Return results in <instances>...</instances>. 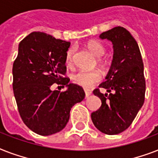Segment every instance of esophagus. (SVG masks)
Listing matches in <instances>:
<instances>
[{
  "mask_svg": "<svg viewBox=\"0 0 158 158\" xmlns=\"http://www.w3.org/2000/svg\"><path fill=\"white\" fill-rule=\"evenodd\" d=\"M84 93H85V96H86V98H88L89 95H91L92 94V91L89 89H84Z\"/></svg>",
  "mask_w": 158,
  "mask_h": 158,
  "instance_id": "1",
  "label": "esophagus"
}]
</instances>
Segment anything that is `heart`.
<instances>
[{
	"label": "heart",
	"mask_w": 158,
	"mask_h": 158,
	"mask_svg": "<svg viewBox=\"0 0 158 158\" xmlns=\"http://www.w3.org/2000/svg\"><path fill=\"white\" fill-rule=\"evenodd\" d=\"M87 48L89 49V52L95 56L97 58V63L99 66L102 67V69H106L107 67L109 62L106 57H102L106 52V48L101 43L98 41L91 40L88 42L86 44ZM74 52H75V48H69L66 51L65 53V62L68 65H71L74 62ZM73 81L75 84H79L80 86L84 88H91L94 84L101 81L102 75L100 72L98 70L94 71L86 72V71H79L77 72L72 76Z\"/></svg>",
	"instance_id": "obj_1"
}]
</instances>
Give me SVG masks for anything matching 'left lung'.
<instances>
[{"label":"left lung","mask_w":158,"mask_h":158,"mask_svg":"<svg viewBox=\"0 0 158 158\" xmlns=\"http://www.w3.org/2000/svg\"><path fill=\"white\" fill-rule=\"evenodd\" d=\"M102 39L113 44L114 54L106 81L94 90L102 106L91 114L95 127L106 135H118L129 128L144 102L143 62L137 42L127 29L118 26L104 32ZM105 88L109 94H102Z\"/></svg>","instance_id":"8db88e82"}]
</instances>
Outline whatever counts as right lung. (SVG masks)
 <instances>
[{
    "label": "right lung",
    "mask_w": 158,
    "mask_h": 158,
    "mask_svg": "<svg viewBox=\"0 0 158 158\" xmlns=\"http://www.w3.org/2000/svg\"><path fill=\"white\" fill-rule=\"evenodd\" d=\"M69 42L42 32L21 41L13 64V91L23 123L36 134L50 135L65 127L74 104L84 100L81 86L69 84L65 53ZM53 83L66 85V91H52Z\"/></svg>",
    "instance_id": "add662e5"
}]
</instances>
